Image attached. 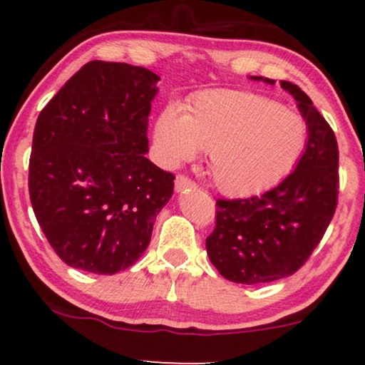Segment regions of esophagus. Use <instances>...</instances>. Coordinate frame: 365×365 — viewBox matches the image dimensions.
Here are the masks:
<instances>
[{
    "label": "esophagus",
    "mask_w": 365,
    "mask_h": 365,
    "mask_svg": "<svg viewBox=\"0 0 365 365\" xmlns=\"http://www.w3.org/2000/svg\"><path fill=\"white\" fill-rule=\"evenodd\" d=\"M174 189H176V192H182V191H189V189H196V184L191 179L182 176V174H179L176 178V181H174Z\"/></svg>",
    "instance_id": "1"
}]
</instances>
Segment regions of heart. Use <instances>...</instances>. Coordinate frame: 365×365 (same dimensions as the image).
Here are the masks:
<instances>
[{
    "label": "heart",
    "mask_w": 365,
    "mask_h": 365,
    "mask_svg": "<svg viewBox=\"0 0 365 365\" xmlns=\"http://www.w3.org/2000/svg\"><path fill=\"white\" fill-rule=\"evenodd\" d=\"M307 128L291 109L259 94L211 91L192 99L187 113L169 106L154 126L163 161L178 166L207 153V173L222 194L249 197L282 181L301 158Z\"/></svg>",
    "instance_id": "obj_1"
}]
</instances>
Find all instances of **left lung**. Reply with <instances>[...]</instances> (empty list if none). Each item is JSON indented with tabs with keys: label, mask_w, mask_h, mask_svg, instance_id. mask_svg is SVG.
<instances>
[{
	"label": "left lung",
	"mask_w": 365,
	"mask_h": 365,
	"mask_svg": "<svg viewBox=\"0 0 365 365\" xmlns=\"http://www.w3.org/2000/svg\"><path fill=\"white\" fill-rule=\"evenodd\" d=\"M252 81L274 84L262 76ZM307 126L297 166L262 196L217 201L216 227L206 239L212 266L227 281L264 284L292 276L307 261L332 221L339 194V149L334 131L297 84L281 81Z\"/></svg>",
	"instance_id": "8db88e82"
}]
</instances>
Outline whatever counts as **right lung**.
I'll use <instances>...</instances> for the list:
<instances>
[{
	"instance_id": "obj_1",
	"label": "right lung",
	"mask_w": 365,
	"mask_h": 365,
	"mask_svg": "<svg viewBox=\"0 0 365 365\" xmlns=\"http://www.w3.org/2000/svg\"><path fill=\"white\" fill-rule=\"evenodd\" d=\"M158 74L89 61L39 113L29 199L39 227L68 266L111 276L151 241L174 176L146 158Z\"/></svg>"
}]
</instances>
